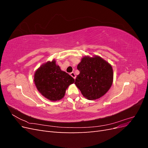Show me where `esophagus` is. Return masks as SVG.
I'll list each match as a JSON object with an SVG mask.
<instances>
[{"mask_svg":"<svg viewBox=\"0 0 148 148\" xmlns=\"http://www.w3.org/2000/svg\"><path fill=\"white\" fill-rule=\"evenodd\" d=\"M70 75H71V77H72L74 79H75V78H76V75H75V73L74 72H71V73H70Z\"/></svg>","mask_w":148,"mask_h":148,"instance_id":"obj_1","label":"esophagus"}]
</instances>
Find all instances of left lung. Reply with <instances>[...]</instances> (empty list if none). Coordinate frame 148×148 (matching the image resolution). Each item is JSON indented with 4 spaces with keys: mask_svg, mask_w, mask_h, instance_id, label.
Returning <instances> with one entry per match:
<instances>
[{
    "mask_svg": "<svg viewBox=\"0 0 148 148\" xmlns=\"http://www.w3.org/2000/svg\"><path fill=\"white\" fill-rule=\"evenodd\" d=\"M79 74L75 84L88 100H96L109 91L113 82V69L99 56H84L78 65Z\"/></svg>",
    "mask_w": 148,
    "mask_h": 148,
    "instance_id": "left-lung-1",
    "label": "left lung"
}]
</instances>
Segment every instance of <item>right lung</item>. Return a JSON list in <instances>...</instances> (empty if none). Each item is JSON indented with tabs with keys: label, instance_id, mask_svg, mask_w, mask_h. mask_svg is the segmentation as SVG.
<instances>
[{
	"label": "right lung",
	"instance_id": "obj_1",
	"mask_svg": "<svg viewBox=\"0 0 148 148\" xmlns=\"http://www.w3.org/2000/svg\"><path fill=\"white\" fill-rule=\"evenodd\" d=\"M34 82L38 91L47 99L56 101L62 99L66 89L75 79L53 60L42 64L36 71Z\"/></svg>",
	"mask_w": 148,
	"mask_h": 148
}]
</instances>
